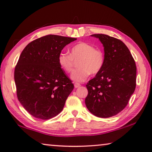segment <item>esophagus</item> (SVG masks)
<instances>
[{
    "label": "esophagus",
    "mask_w": 152,
    "mask_h": 152,
    "mask_svg": "<svg viewBox=\"0 0 152 152\" xmlns=\"http://www.w3.org/2000/svg\"><path fill=\"white\" fill-rule=\"evenodd\" d=\"M74 87H75L76 88H78L79 86H80V85L79 83H74Z\"/></svg>",
    "instance_id": "1"
}]
</instances>
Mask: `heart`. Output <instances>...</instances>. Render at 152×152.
Wrapping results in <instances>:
<instances>
[{
    "label": "heart",
    "mask_w": 152,
    "mask_h": 152,
    "mask_svg": "<svg viewBox=\"0 0 152 152\" xmlns=\"http://www.w3.org/2000/svg\"><path fill=\"white\" fill-rule=\"evenodd\" d=\"M70 55L61 52L57 57L59 67L64 72L69 73L73 68L74 60L78 59L77 66L70 78L75 83H83L91 74H97L104 65V55L99 49L87 42H80L69 49Z\"/></svg>",
    "instance_id": "1"
}]
</instances>
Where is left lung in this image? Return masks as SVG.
<instances>
[{
  "label": "left lung",
  "instance_id": "1",
  "mask_svg": "<svg viewBox=\"0 0 152 152\" xmlns=\"http://www.w3.org/2000/svg\"><path fill=\"white\" fill-rule=\"evenodd\" d=\"M91 36L103 44L104 65L86 85L88 95L85 104L96 116L110 118L124 110L135 90V62L121 40L102 34Z\"/></svg>",
  "mask_w": 152,
  "mask_h": 152
}]
</instances>
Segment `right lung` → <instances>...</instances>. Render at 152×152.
Here are the masks:
<instances>
[{
    "mask_svg": "<svg viewBox=\"0 0 152 152\" xmlns=\"http://www.w3.org/2000/svg\"><path fill=\"white\" fill-rule=\"evenodd\" d=\"M75 38L47 35L26 46L14 72L18 100L29 114L41 120L58 115L74 85L59 67L57 57Z\"/></svg>",
    "mask_w": 152,
    "mask_h": 152,
    "instance_id": "right-lung-1",
    "label": "right lung"
}]
</instances>
